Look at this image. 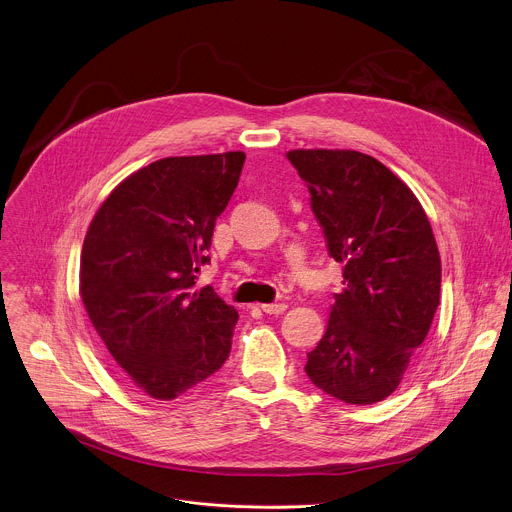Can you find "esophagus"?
<instances>
[{"mask_svg":"<svg viewBox=\"0 0 512 512\" xmlns=\"http://www.w3.org/2000/svg\"><path fill=\"white\" fill-rule=\"evenodd\" d=\"M285 304H263L261 306V310L265 312V314H283L285 312Z\"/></svg>","mask_w":512,"mask_h":512,"instance_id":"1","label":"esophagus"}]
</instances>
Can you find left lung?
Returning <instances> with one entry per match:
<instances>
[{
	"label": "left lung",
	"instance_id": "1",
	"mask_svg": "<svg viewBox=\"0 0 512 512\" xmlns=\"http://www.w3.org/2000/svg\"><path fill=\"white\" fill-rule=\"evenodd\" d=\"M310 190L328 253L342 263L326 332L306 373L324 393L371 405L401 383L440 306L442 261L411 188L354 150L285 154Z\"/></svg>",
	"mask_w": 512,
	"mask_h": 512
}]
</instances>
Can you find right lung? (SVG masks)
I'll return each instance as SVG.
<instances>
[{"label": "right lung", "mask_w": 512, "mask_h": 512, "mask_svg": "<svg viewBox=\"0 0 512 512\" xmlns=\"http://www.w3.org/2000/svg\"><path fill=\"white\" fill-rule=\"evenodd\" d=\"M243 152L164 158L127 176L89 225L79 294L121 375L172 401L223 367L239 314L196 273L208 263Z\"/></svg>", "instance_id": "1"}]
</instances>
